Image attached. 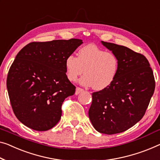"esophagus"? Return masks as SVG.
Wrapping results in <instances>:
<instances>
[{"label": "esophagus", "mask_w": 160, "mask_h": 160, "mask_svg": "<svg viewBox=\"0 0 160 160\" xmlns=\"http://www.w3.org/2000/svg\"><path fill=\"white\" fill-rule=\"evenodd\" d=\"M83 90L82 88H79V87H78L77 88H76V91H75V95H78V94H80V92H82V91H83Z\"/></svg>", "instance_id": "esophagus-1"}]
</instances>
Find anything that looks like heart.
I'll return each instance as SVG.
<instances>
[{
	"instance_id": "heart-1",
	"label": "heart",
	"mask_w": 160,
	"mask_h": 160,
	"mask_svg": "<svg viewBox=\"0 0 160 160\" xmlns=\"http://www.w3.org/2000/svg\"><path fill=\"white\" fill-rule=\"evenodd\" d=\"M118 59L115 54L89 44L81 47L78 57L70 54L65 59L66 75L75 82L82 74L80 83L91 86L95 90H103L115 80L118 70Z\"/></svg>"
}]
</instances>
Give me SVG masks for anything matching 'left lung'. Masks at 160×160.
Returning a JSON list of instances; mask_svg holds the SVG:
<instances>
[{
    "instance_id": "1",
    "label": "left lung",
    "mask_w": 160,
    "mask_h": 160,
    "mask_svg": "<svg viewBox=\"0 0 160 160\" xmlns=\"http://www.w3.org/2000/svg\"><path fill=\"white\" fill-rule=\"evenodd\" d=\"M102 44L117 57L118 70L108 88L92 93L88 115L95 130L125 132L144 116L155 88L153 71L143 54L113 43Z\"/></svg>"
}]
</instances>
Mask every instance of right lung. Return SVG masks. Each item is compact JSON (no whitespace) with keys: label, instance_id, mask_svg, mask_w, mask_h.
Listing matches in <instances>:
<instances>
[{"label":"right lung","instance_id":"1","mask_svg":"<svg viewBox=\"0 0 160 160\" xmlns=\"http://www.w3.org/2000/svg\"><path fill=\"white\" fill-rule=\"evenodd\" d=\"M82 44L78 39L34 42L21 49L9 69L7 89L19 121L36 131L53 128L75 86L66 75L65 59Z\"/></svg>","mask_w":160,"mask_h":160}]
</instances>
